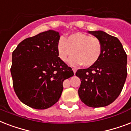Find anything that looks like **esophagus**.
Masks as SVG:
<instances>
[{
    "label": "esophagus",
    "mask_w": 131,
    "mask_h": 131,
    "mask_svg": "<svg viewBox=\"0 0 131 131\" xmlns=\"http://www.w3.org/2000/svg\"><path fill=\"white\" fill-rule=\"evenodd\" d=\"M72 70H73V71L74 74L75 73L76 71H77V69H75V68H73V69H72Z\"/></svg>",
    "instance_id": "34e87169"
}]
</instances>
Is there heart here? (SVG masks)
Masks as SVG:
<instances>
[{
    "mask_svg": "<svg viewBox=\"0 0 131 131\" xmlns=\"http://www.w3.org/2000/svg\"><path fill=\"white\" fill-rule=\"evenodd\" d=\"M58 53L60 58L65 62L70 56L69 62L71 65L82 64L88 67L99 60L101 55L103 45L99 39L82 32H75L61 37L58 43Z\"/></svg>",
    "mask_w": 131,
    "mask_h": 131,
    "instance_id": "heart-1",
    "label": "heart"
}]
</instances>
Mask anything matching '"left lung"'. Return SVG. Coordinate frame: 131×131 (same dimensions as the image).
Masks as SVG:
<instances>
[{
  "label": "left lung",
  "instance_id": "8db88e82",
  "mask_svg": "<svg viewBox=\"0 0 131 131\" xmlns=\"http://www.w3.org/2000/svg\"><path fill=\"white\" fill-rule=\"evenodd\" d=\"M88 32L99 39L103 50L94 64L76 72L81 80L78 94L88 107H102L113 103L122 92L127 76V56L118 38L101 30Z\"/></svg>",
  "mask_w": 131,
  "mask_h": 131
}]
</instances>
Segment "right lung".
<instances>
[{
    "instance_id": "right-lung-1",
    "label": "right lung",
    "mask_w": 131,
    "mask_h": 131,
    "mask_svg": "<svg viewBox=\"0 0 131 131\" xmlns=\"http://www.w3.org/2000/svg\"><path fill=\"white\" fill-rule=\"evenodd\" d=\"M59 33L49 30L19 43L12 53L11 73L16 95L23 103L45 110L57 103L64 80L73 76L58 53Z\"/></svg>"
}]
</instances>
